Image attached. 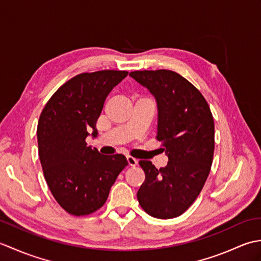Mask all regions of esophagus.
<instances>
[{"label":"esophagus","mask_w":261,"mask_h":261,"mask_svg":"<svg viewBox=\"0 0 261 261\" xmlns=\"http://www.w3.org/2000/svg\"><path fill=\"white\" fill-rule=\"evenodd\" d=\"M126 160H127V164H129V166H131V167H135V166L138 164V160L136 158H134V157L127 156Z\"/></svg>","instance_id":"obj_1"}]
</instances>
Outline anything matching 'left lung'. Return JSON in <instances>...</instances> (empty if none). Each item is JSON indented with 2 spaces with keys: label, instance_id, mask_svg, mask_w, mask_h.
I'll return each mask as SVG.
<instances>
[{
  "label": "left lung",
  "instance_id": "1",
  "mask_svg": "<svg viewBox=\"0 0 261 261\" xmlns=\"http://www.w3.org/2000/svg\"><path fill=\"white\" fill-rule=\"evenodd\" d=\"M130 76L156 98V138L168 157L167 166L160 169L140 160L146 179L137 193L138 201L153 218H177L195 201L210 174L213 116L201 92L175 71L136 70Z\"/></svg>",
  "mask_w": 261,
  "mask_h": 261
}]
</instances>
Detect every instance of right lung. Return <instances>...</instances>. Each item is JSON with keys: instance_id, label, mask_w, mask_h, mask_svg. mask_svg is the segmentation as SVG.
<instances>
[{"instance_id": "obj_1", "label": "right lung", "mask_w": 261, "mask_h": 261, "mask_svg": "<svg viewBox=\"0 0 261 261\" xmlns=\"http://www.w3.org/2000/svg\"><path fill=\"white\" fill-rule=\"evenodd\" d=\"M125 70L83 73L54 93L37 127L39 158L49 190L66 212L87 215L107 202L116 177L127 166L123 154L103 156L88 147L105 98L125 79Z\"/></svg>"}]
</instances>
